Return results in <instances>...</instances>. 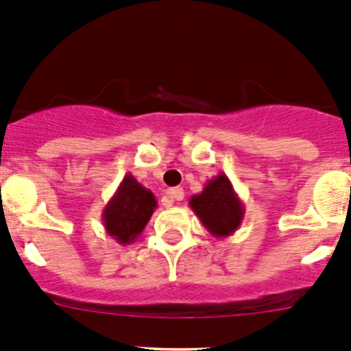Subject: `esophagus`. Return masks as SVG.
Returning <instances> with one entry per match:
<instances>
[{"label":"esophagus","instance_id":"34e87169","mask_svg":"<svg viewBox=\"0 0 351 351\" xmlns=\"http://www.w3.org/2000/svg\"><path fill=\"white\" fill-rule=\"evenodd\" d=\"M183 195H185V192H183V189H180V186H176V189L166 190L165 197L161 198L162 207H171V205L175 204V200H182Z\"/></svg>","mask_w":351,"mask_h":351}]
</instances>
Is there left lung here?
<instances>
[{
	"label": "left lung",
	"instance_id": "left-lung-1",
	"mask_svg": "<svg viewBox=\"0 0 351 351\" xmlns=\"http://www.w3.org/2000/svg\"><path fill=\"white\" fill-rule=\"evenodd\" d=\"M189 205L204 228L217 239L236 232L244 219V204L224 173L208 180L200 193L190 197Z\"/></svg>",
	"mask_w": 351,
	"mask_h": 351
}]
</instances>
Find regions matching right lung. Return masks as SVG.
<instances>
[{
  "instance_id": "right-lung-1",
  "label": "right lung",
  "mask_w": 351,
  "mask_h": 351,
  "mask_svg": "<svg viewBox=\"0 0 351 351\" xmlns=\"http://www.w3.org/2000/svg\"><path fill=\"white\" fill-rule=\"evenodd\" d=\"M156 205L154 193L127 173L101 212L105 231L123 246L134 243L149 222Z\"/></svg>"
}]
</instances>
